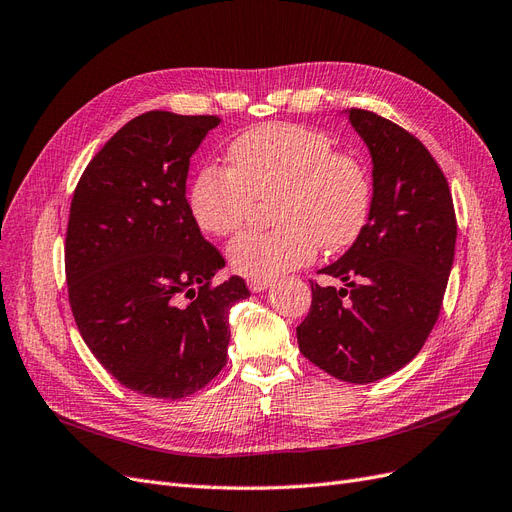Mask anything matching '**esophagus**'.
<instances>
[{"instance_id": "1", "label": "esophagus", "mask_w": 512, "mask_h": 512, "mask_svg": "<svg viewBox=\"0 0 512 512\" xmlns=\"http://www.w3.org/2000/svg\"><path fill=\"white\" fill-rule=\"evenodd\" d=\"M273 286V280H247V288L252 292H262Z\"/></svg>"}]
</instances>
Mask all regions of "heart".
Listing matches in <instances>:
<instances>
[{
    "instance_id": "1",
    "label": "heart",
    "mask_w": 512,
    "mask_h": 512,
    "mask_svg": "<svg viewBox=\"0 0 512 512\" xmlns=\"http://www.w3.org/2000/svg\"><path fill=\"white\" fill-rule=\"evenodd\" d=\"M269 232H243L228 245L235 273L273 280L312 262L318 247L337 254L363 237L374 209L367 164L335 151L329 134L299 123H265L228 147V166H205L190 185L196 226L226 237L250 222L256 200L273 198Z\"/></svg>"
}]
</instances>
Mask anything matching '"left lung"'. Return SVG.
<instances>
[{"label":"left lung","instance_id":"obj_1","mask_svg":"<svg viewBox=\"0 0 512 512\" xmlns=\"http://www.w3.org/2000/svg\"><path fill=\"white\" fill-rule=\"evenodd\" d=\"M346 113L374 162V209L363 237L320 269L344 288L312 282L297 339L333 378L367 384L421 352L442 309L457 218L442 168L416 136L363 108Z\"/></svg>","mask_w":512,"mask_h":512}]
</instances>
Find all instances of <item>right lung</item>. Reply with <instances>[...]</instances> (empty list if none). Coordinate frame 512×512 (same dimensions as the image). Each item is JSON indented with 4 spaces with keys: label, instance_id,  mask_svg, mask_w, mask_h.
Instances as JSON below:
<instances>
[{
    "label": "right lung",
    "instance_id": "obj_1",
    "mask_svg": "<svg viewBox=\"0 0 512 512\" xmlns=\"http://www.w3.org/2000/svg\"><path fill=\"white\" fill-rule=\"evenodd\" d=\"M218 123L138 115L87 164L72 196L66 280L76 327L108 374L145 397H188L218 376L230 307L250 297L237 275L213 284L224 258L185 198L192 153Z\"/></svg>",
    "mask_w": 512,
    "mask_h": 512
}]
</instances>
